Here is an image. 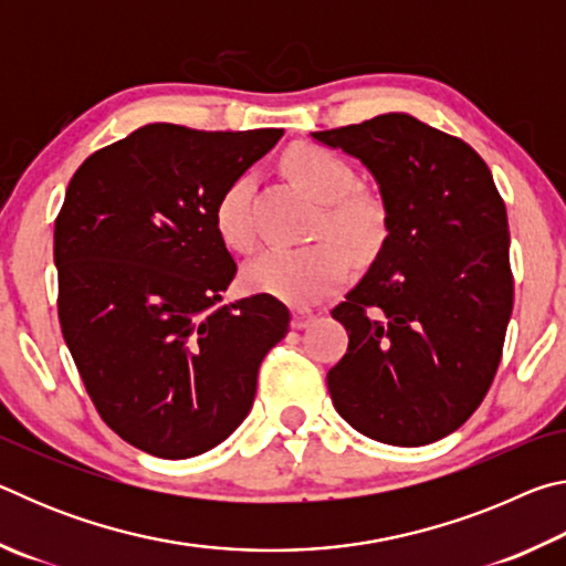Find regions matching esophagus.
Masks as SVG:
<instances>
[{
	"instance_id": "34e87169",
	"label": "esophagus",
	"mask_w": 566,
	"mask_h": 566,
	"mask_svg": "<svg viewBox=\"0 0 566 566\" xmlns=\"http://www.w3.org/2000/svg\"><path fill=\"white\" fill-rule=\"evenodd\" d=\"M312 322H314V314L310 310H300V306L292 310V327L294 329H306Z\"/></svg>"
}]
</instances>
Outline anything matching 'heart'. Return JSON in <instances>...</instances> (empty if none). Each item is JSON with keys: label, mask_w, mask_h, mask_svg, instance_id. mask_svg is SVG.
Listing matches in <instances>:
<instances>
[{"label": "heart", "mask_w": 566, "mask_h": 566, "mask_svg": "<svg viewBox=\"0 0 566 566\" xmlns=\"http://www.w3.org/2000/svg\"><path fill=\"white\" fill-rule=\"evenodd\" d=\"M284 169L314 202L324 205L317 234L332 237L310 247H274L244 270V284L294 306L319 302L349 276V252L369 260L385 242V207L357 189V175L329 149L296 145L284 155ZM252 175H239L214 202L217 234L229 249L247 252L254 244L249 217Z\"/></svg>", "instance_id": "b5f03b06"}]
</instances>
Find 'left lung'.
Masks as SVG:
<instances>
[{
  "instance_id": "8db88e82",
  "label": "left lung",
  "mask_w": 566,
  "mask_h": 566,
  "mask_svg": "<svg viewBox=\"0 0 566 566\" xmlns=\"http://www.w3.org/2000/svg\"><path fill=\"white\" fill-rule=\"evenodd\" d=\"M375 177L387 237L332 317L349 334L327 387L364 437L421 447L474 415L512 317L506 209L467 142L407 112L312 132Z\"/></svg>"
}]
</instances>
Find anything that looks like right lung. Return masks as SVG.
Here are the masks:
<instances>
[{"instance_id":"add662e5","label":"right lung","mask_w":566,"mask_h":566,"mask_svg":"<svg viewBox=\"0 0 566 566\" xmlns=\"http://www.w3.org/2000/svg\"><path fill=\"white\" fill-rule=\"evenodd\" d=\"M280 137L147 124L66 187L54 222L62 334L99 417L142 452L187 459L222 444L290 332L270 294L219 304L237 264L214 227L219 191Z\"/></svg>"}]
</instances>
